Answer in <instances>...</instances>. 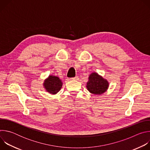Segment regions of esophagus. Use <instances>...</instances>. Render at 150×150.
<instances>
[{
  "label": "esophagus",
  "mask_w": 150,
  "mask_h": 150,
  "mask_svg": "<svg viewBox=\"0 0 150 150\" xmlns=\"http://www.w3.org/2000/svg\"><path fill=\"white\" fill-rule=\"evenodd\" d=\"M78 79H79V78H78V76H75V77L70 78V80H78Z\"/></svg>",
  "instance_id": "34e87169"
}]
</instances>
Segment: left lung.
Here are the masks:
<instances>
[{
  "mask_svg": "<svg viewBox=\"0 0 150 150\" xmlns=\"http://www.w3.org/2000/svg\"><path fill=\"white\" fill-rule=\"evenodd\" d=\"M109 87V81L98 73L93 72L90 74L86 87L91 94L101 95L107 91Z\"/></svg>",
  "mask_w": 150,
  "mask_h": 150,
  "instance_id": "1",
  "label": "left lung"
}]
</instances>
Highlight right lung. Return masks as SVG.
<instances>
[{"instance_id":"1","label":"right lung","mask_w":150,"mask_h":150,"mask_svg":"<svg viewBox=\"0 0 150 150\" xmlns=\"http://www.w3.org/2000/svg\"><path fill=\"white\" fill-rule=\"evenodd\" d=\"M42 85H43V87L46 91L54 95L61 90L63 82L59 76L49 75V76L45 79Z\"/></svg>"}]
</instances>
